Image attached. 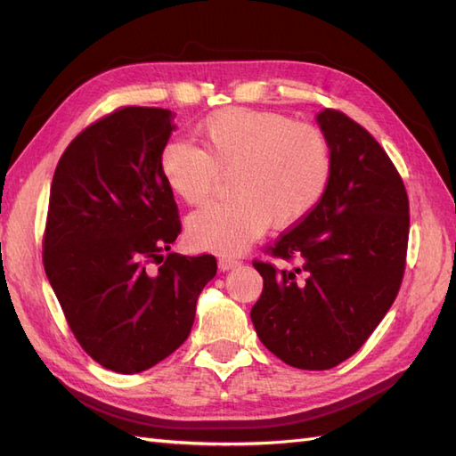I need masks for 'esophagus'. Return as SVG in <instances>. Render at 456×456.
Instances as JSON below:
<instances>
[{
  "label": "esophagus",
  "instance_id": "esophagus-1",
  "mask_svg": "<svg viewBox=\"0 0 456 456\" xmlns=\"http://www.w3.org/2000/svg\"><path fill=\"white\" fill-rule=\"evenodd\" d=\"M239 265H240V260L235 258V256H221L219 258V268L221 270H231V268H235Z\"/></svg>",
  "mask_w": 456,
  "mask_h": 456
}]
</instances>
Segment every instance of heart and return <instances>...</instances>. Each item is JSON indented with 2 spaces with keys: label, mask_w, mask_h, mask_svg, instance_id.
I'll return each mask as SVG.
<instances>
[{
  "label": "heart",
  "mask_w": 456,
  "mask_h": 456,
  "mask_svg": "<svg viewBox=\"0 0 456 456\" xmlns=\"http://www.w3.org/2000/svg\"><path fill=\"white\" fill-rule=\"evenodd\" d=\"M196 144L172 139L160 151L164 182L190 206L208 203L223 176L233 198L211 203L188 221L190 243L213 253H239L268 225L305 219L331 183L333 152L312 123L247 108L209 113Z\"/></svg>",
  "instance_id": "1"
}]
</instances>
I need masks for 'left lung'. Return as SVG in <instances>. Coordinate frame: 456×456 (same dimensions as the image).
Listing matches in <instances>:
<instances>
[{
    "label": "left lung",
    "instance_id": "left-lung-1",
    "mask_svg": "<svg viewBox=\"0 0 456 456\" xmlns=\"http://www.w3.org/2000/svg\"><path fill=\"white\" fill-rule=\"evenodd\" d=\"M331 142L333 176L322 201L253 260L265 280L256 335L280 361L329 370L353 356L400 292L410 201L398 168L362 125L338 110L317 118Z\"/></svg>",
    "mask_w": 456,
    "mask_h": 456
}]
</instances>
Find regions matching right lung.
Wrapping results in <instances>:
<instances>
[{"mask_svg": "<svg viewBox=\"0 0 456 456\" xmlns=\"http://www.w3.org/2000/svg\"><path fill=\"white\" fill-rule=\"evenodd\" d=\"M172 129L170 110L125 105L76 134L51 183L45 273L76 341L113 372L176 351L217 273L213 255L170 253L182 223L159 159Z\"/></svg>", "mask_w": 456, "mask_h": 456, "instance_id": "add662e5", "label": "right lung"}]
</instances>
